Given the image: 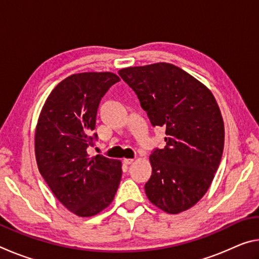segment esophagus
Wrapping results in <instances>:
<instances>
[{
  "label": "esophagus",
  "mask_w": 259,
  "mask_h": 259,
  "mask_svg": "<svg viewBox=\"0 0 259 259\" xmlns=\"http://www.w3.org/2000/svg\"><path fill=\"white\" fill-rule=\"evenodd\" d=\"M135 160L134 159H123V162L125 164H131Z\"/></svg>",
  "instance_id": "esophagus-1"
}]
</instances>
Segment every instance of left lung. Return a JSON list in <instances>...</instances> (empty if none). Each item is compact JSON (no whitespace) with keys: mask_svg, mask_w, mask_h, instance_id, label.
Returning a JSON list of instances; mask_svg holds the SVG:
<instances>
[{"mask_svg":"<svg viewBox=\"0 0 259 259\" xmlns=\"http://www.w3.org/2000/svg\"><path fill=\"white\" fill-rule=\"evenodd\" d=\"M119 75L133 89L165 146L150 156L148 200L168 213L193 207L208 191L224 150V122L207 87L168 63L128 67Z\"/></svg>","mask_w":259,"mask_h":259,"instance_id":"left-lung-1","label":"left lung"}]
</instances>
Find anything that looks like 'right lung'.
<instances>
[{
    "mask_svg": "<svg viewBox=\"0 0 259 259\" xmlns=\"http://www.w3.org/2000/svg\"><path fill=\"white\" fill-rule=\"evenodd\" d=\"M119 81L109 72L73 74L51 91L38 117V171L60 203L80 217L107 208L121 181V161L87 152L98 138L94 130L100 100Z\"/></svg>",
    "mask_w": 259,
    "mask_h": 259,
    "instance_id": "add662e5",
    "label": "right lung"
}]
</instances>
